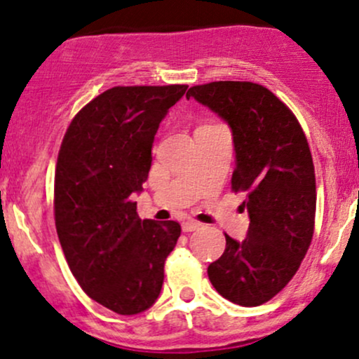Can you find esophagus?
<instances>
[{"label":"esophagus","mask_w":359,"mask_h":359,"mask_svg":"<svg viewBox=\"0 0 359 359\" xmlns=\"http://www.w3.org/2000/svg\"><path fill=\"white\" fill-rule=\"evenodd\" d=\"M198 222H195V220H184L183 224H181V229H183V232H193L196 231V229H200Z\"/></svg>","instance_id":"1"}]
</instances>
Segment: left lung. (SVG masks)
I'll return each instance as SVG.
<instances>
[{"label": "left lung", "mask_w": 359, "mask_h": 359, "mask_svg": "<svg viewBox=\"0 0 359 359\" xmlns=\"http://www.w3.org/2000/svg\"><path fill=\"white\" fill-rule=\"evenodd\" d=\"M231 127L236 169L232 190L245 191L244 241L225 233L224 255L208 278L224 299L256 307L281 292L312 243L316 172L299 120L264 86L215 81L188 90Z\"/></svg>", "instance_id": "left-lung-1"}]
</instances>
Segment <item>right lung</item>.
Returning a JSON list of instances; mask_svg holds the SVG:
<instances>
[{
  "mask_svg": "<svg viewBox=\"0 0 359 359\" xmlns=\"http://www.w3.org/2000/svg\"><path fill=\"white\" fill-rule=\"evenodd\" d=\"M188 86H115L72 118L55 168V229L64 256L93 300L120 316L152 307L181 227L137 215L152 144Z\"/></svg>",
  "mask_w": 359,
  "mask_h": 359,
  "instance_id": "right-lung-1",
  "label": "right lung"
}]
</instances>
